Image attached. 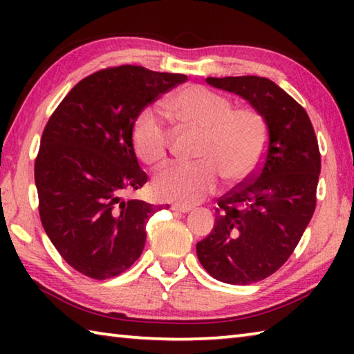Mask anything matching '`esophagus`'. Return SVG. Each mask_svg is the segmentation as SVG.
I'll return each instance as SVG.
<instances>
[{
    "mask_svg": "<svg viewBox=\"0 0 354 354\" xmlns=\"http://www.w3.org/2000/svg\"><path fill=\"white\" fill-rule=\"evenodd\" d=\"M171 211L175 212H183V214H187L192 211V206H187V205H179V203H175V205H171Z\"/></svg>",
    "mask_w": 354,
    "mask_h": 354,
    "instance_id": "obj_1",
    "label": "esophagus"
}]
</instances>
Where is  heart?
<instances>
[{"instance_id": "b5f03b06", "label": "heart", "mask_w": 354, "mask_h": 354, "mask_svg": "<svg viewBox=\"0 0 354 354\" xmlns=\"http://www.w3.org/2000/svg\"><path fill=\"white\" fill-rule=\"evenodd\" d=\"M167 113L184 127L203 131L201 162L171 164L154 176L160 198L195 205L217 189L220 176L239 184L256 171L266 153V118L251 107H232L231 100L201 86L184 87L165 100ZM133 147L142 162L159 167L169 156L171 136L153 109L142 111L131 131Z\"/></svg>"}]
</instances>
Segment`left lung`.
<instances>
[{
  "label": "left lung",
  "mask_w": 354,
  "mask_h": 354,
  "mask_svg": "<svg viewBox=\"0 0 354 354\" xmlns=\"http://www.w3.org/2000/svg\"><path fill=\"white\" fill-rule=\"evenodd\" d=\"M206 82L247 100L266 118L268 142L259 169L218 198L214 231L196 243V256L221 283H257L289 259L313 218L319 142L303 106L267 77Z\"/></svg>",
  "instance_id": "obj_1"
}]
</instances>
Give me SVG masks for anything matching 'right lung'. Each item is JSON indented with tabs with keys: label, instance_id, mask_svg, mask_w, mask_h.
Wrapping results in <instances>:
<instances>
[{
	"label": "right lung",
	"instance_id": "obj_1",
	"mask_svg": "<svg viewBox=\"0 0 354 354\" xmlns=\"http://www.w3.org/2000/svg\"><path fill=\"white\" fill-rule=\"evenodd\" d=\"M185 81L139 65L104 68L77 82L48 120L34 167L40 220L86 277H118L142 254L147 221L165 206L123 198L148 181L131 131L148 104Z\"/></svg>",
	"mask_w": 354,
	"mask_h": 354
}]
</instances>
